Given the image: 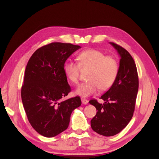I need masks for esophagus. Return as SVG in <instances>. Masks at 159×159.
I'll list each match as a JSON object with an SVG mask.
<instances>
[{"label": "esophagus", "instance_id": "esophagus-1", "mask_svg": "<svg viewBox=\"0 0 159 159\" xmlns=\"http://www.w3.org/2000/svg\"><path fill=\"white\" fill-rule=\"evenodd\" d=\"M81 102H82V103H83V104L86 105V104H88V101L87 99H84V98H81Z\"/></svg>", "mask_w": 159, "mask_h": 159}]
</instances>
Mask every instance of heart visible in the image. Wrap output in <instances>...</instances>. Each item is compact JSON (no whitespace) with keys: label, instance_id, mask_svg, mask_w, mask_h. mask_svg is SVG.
Segmentation results:
<instances>
[{"label":"heart","instance_id":"heart-1","mask_svg":"<svg viewBox=\"0 0 159 159\" xmlns=\"http://www.w3.org/2000/svg\"><path fill=\"white\" fill-rule=\"evenodd\" d=\"M79 64L82 68H90L88 82L81 84L75 89V93L81 97H89L99 88L106 89L112 85L117 75L119 66L117 60L111 56H105L102 52L88 49L78 56ZM72 60H68L64 66L68 78L78 84L80 66Z\"/></svg>","mask_w":159,"mask_h":159}]
</instances>
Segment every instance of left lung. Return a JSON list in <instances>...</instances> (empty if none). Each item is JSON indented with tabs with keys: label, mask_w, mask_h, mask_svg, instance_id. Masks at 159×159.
Wrapping results in <instances>:
<instances>
[{
	"label": "left lung",
	"mask_w": 159,
	"mask_h": 159,
	"mask_svg": "<svg viewBox=\"0 0 159 159\" xmlns=\"http://www.w3.org/2000/svg\"><path fill=\"white\" fill-rule=\"evenodd\" d=\"M120 57L117 75L109 89L102 97L104 103L91 99L89 103L97 109L91 120L95 132L105 137L121 132L131 121L139 89L137 67L131 54L123 48L109 42Z\"/></svg>",
	"instance_id": "left-lung-1"
}]
</instances>
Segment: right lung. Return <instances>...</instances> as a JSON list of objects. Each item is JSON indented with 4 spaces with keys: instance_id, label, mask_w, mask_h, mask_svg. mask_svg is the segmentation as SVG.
<instances>
[{
    "instance_id": "obj_1",
    "label": "right lung",
    "mask_w": 159,
    "mask_h": 159,
    "mask_svg": "<svg viewBox=\"0 0 159 159\" xmlns=\"http://www.w3.org/2000/svg\"><path fill=\"white\" fill-rule=\"evenodd\" d=\"M80 46L53 42L38 49L26 66L21 98L28 121L35 131L53 137L68 127L79 96L62 101L70 92L64 71L66 60Z\"/></svg>"
}]
</instances>
